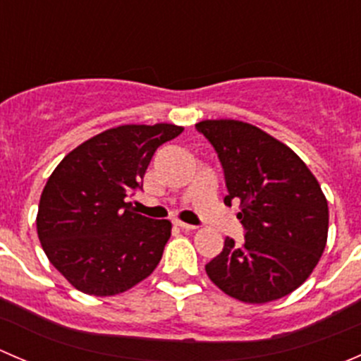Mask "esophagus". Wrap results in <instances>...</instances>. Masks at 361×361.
<instances>
[{
  "label": "esophagus",
  "instance_id": "34e87169",
  "mask_svg": "<svg viewBox=\"0 0 361 361\" xmlns=\"http://www.w3.org/2000/svg\"><path fill=\"white\" fill-rule=\"evenodd\" d=\"M174 225H176V227H180V228H183V231H195V225H190V224H185V221H181V220H174Z\"/></svg>",
  "mask_w": 361,
  "mask_h": 361
}]
</instances>
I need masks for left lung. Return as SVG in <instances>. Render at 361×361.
I'll use <instances>...</instances> for the list:
<instances>
[{
  "label": "left lung",
  "instance_id": "1",
  "mask_svg": "<svg viewBox=\"0 0 361 361\" xmlns=\"http://www.w3.org/2000/svg\"><path fill=\"white\" fill-rule=\"evenodd\" d=\"M216 150L228 195L239 201L245 245L225 239L206 265L211 281L246 304L286 297L311 276L329 238V202L314 174L285 143L248 122L195 123Z\"/></svg>",
  "mask_w": 361,
  "mask_h": 361
}]
</instances>
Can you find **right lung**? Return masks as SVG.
Wrapping results in <instances>:
<instances>
[{"mask_svg":"<svg viewBox=\"0 0 361 361\" xmlns=\"http://www.w3.org/2000/svg\"><path fill=\"white\" fill-rule=\"evenodd\" d=\"M183 133L174 123H126L71 150L42 192L36 231L71 286L111 297L147 279L171 238L169 220L136 213L133 197L155 150Z\"/></svg>","mask_w":361,"mask_h":361,"instance_id":"1","label":"right lung"}]
</instances>
